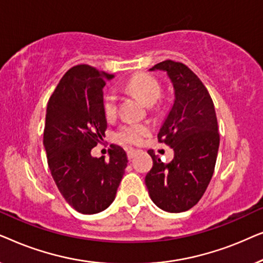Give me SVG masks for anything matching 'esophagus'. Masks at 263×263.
<instances>
[{"label":"esophagus","instance_id":"esophagus-1","mask_svg":"<svg viewBox=\"0 0 263 263\" xmlns=\"http://www.w3.org/2000/svg\"><path fill=\"white\" fill-rule=\"evenodd\" d=\"M136 153H138V151H135V149H133V148L128 149V151H127V156H128V159H129V160L133 159V158H134V157L136 156Z\"/></svg>","mask_w":263,"mask_h":263}]
</instances>
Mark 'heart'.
Wrapping results in <instances>:
<instances>
[{"label": "heart", "mask_w": 263, "mask_h": 263, "mask_svg": "<svg viewBox=\"0 0 263 263\" xmlns=\"http://www.w3.org/2000/svg\"><path fill=\"white\" fill-rule=\"evenodd\" d=\"M125 87L129 92L142 100L147 106L157 103L161 95V85L157 78L148 73H136L128 79ZM103 109L106 117H114L117 112V96L114 92H106L103 98ZM149 133L146 124L127 123L118 129L115 138L118 142L139 145L142 139Z\"/></svg>", "instance_id": "b5f03b06"}]
</instances>
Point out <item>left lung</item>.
<instances>
[{
	"label": "left lung",
	"mask_w": 263,
	"mask_h": 263,
	"mask_svg": "<svg viewBox=\"0 0 263 263\" xmlns=\"http://www.w3.org/2000/svg\"><path fill=\"white\" fill-rule=\"evenodd\" d=\"M164 70L174 85L175 100L158 133L159 142L174 149L164 164L153 149V166L145 183L151 199L170 213L195 206L206 192L217 161L219 138L214 104L207 88L185 64L166 60L149 70Z\"/></svg>",
	"instance_id": "left-lung-1"
}]
</instances>
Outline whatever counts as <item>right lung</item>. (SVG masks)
Here are the masks:
<instances>
[{
    "instance_id": "right-lung-1",
    "label": "right lung",
    "mask_w": 263,
    "mask_h": 263,
    "mask_svg": "<svg viewBox=\"0 0 263 263\" xmlns=\"http://www.w3.org/2000/svg\"><path fill=\"white\" fill-rule=\"evenodd\" d=\"M112 78L87 64L70 68L46 107L43 143L49 168L62 196L82 214L99 213L112 203L128 163L116 145L109 160L91 156L105 136L103 88Z\"/></svg>"
}]
</instances>
